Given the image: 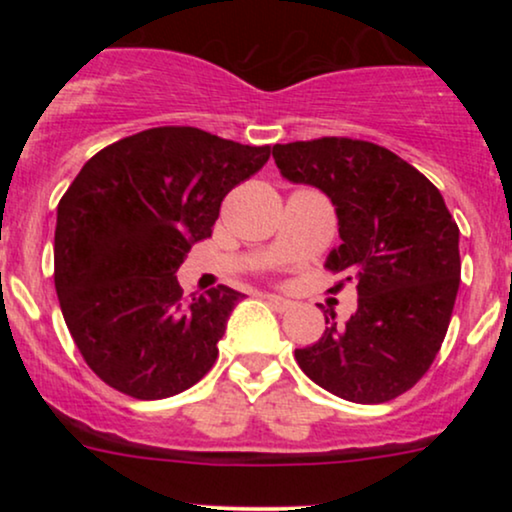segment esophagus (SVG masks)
<instances>
[{"instance_id":"esophagus-1","label":"esophagus","mask_w":512,"mask_h":512,"mask_svg":"<svg viewBox=\"0 0 512 512\" xmlns=\"http://www.w3.org/2000/svg\"><path fill=\"white\" fill-rule=\"evenodd\" d=\"M264 301H267V305H272L276 313H289V310L293 308L291 301H286V298H281V296H269V293L264 296Z\"/></svg>"}]
</instances>
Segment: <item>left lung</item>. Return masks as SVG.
Here are the masks:
<instances>
[{"instance_id":"8db88e82","label":"left lung","mask_w":512,"mask_h":512,"mask_svg":"<svg viewBox=\"0 0 512 512\" xmlns=\"http://www.w3.org/2000/svg\"><path fill=\"white\" fill-rule=\"evenodd\" d=\"M272 154L284 178L332 199L342 245L325 267L342 274L332 291L346 281L358 291L349 322L296 349L298 366L349 402L404 395L440 351L460 289V228L443 195L390 149L363 139L276 144Z\"/></svg>"}]
</instances>
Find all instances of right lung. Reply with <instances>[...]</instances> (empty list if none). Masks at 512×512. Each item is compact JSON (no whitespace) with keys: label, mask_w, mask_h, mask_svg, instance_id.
Here are the masks:
<instances>
[{"label":"right lung","mask_w":512,"mask_h":512,"mask_svg":"<svg viewBox=\"0 0 512 512\" xmlns=\"http://www.w3.org/2000/svg\"><path fill=\"white\" fill-rule=\"evenodd\" d=\"M197 127H154L88 158L57 204L55 289L86 366L122 395L163 399L214 366L243 293L187 301L175 272L221 202L269 161Z\"/></svg>","instance_id":"add662e5"}]
</instances>
